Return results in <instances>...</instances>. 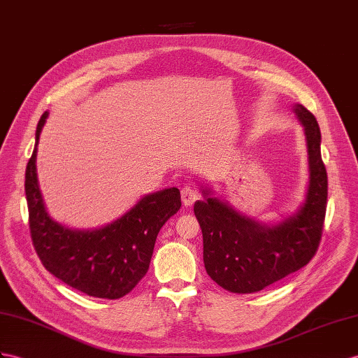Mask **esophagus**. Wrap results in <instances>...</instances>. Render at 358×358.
Listing matches in <instances>:
<instances>
[{"label": "esophagus", "instance_id": "1", "mask_svg": "<svg viewBox=\"0 0 358 358\" xmlns=\"http://www.w3.org/2000/svg\"><path fill=\"white\" fill-rule=\"evenodd\" d=\"M198 198H199V194L195 187L185 186L181 189V199H182V204H185L186 207H190Z\"/></svg>", "mask_w": 358, "mask_h": 358}]
</instances>
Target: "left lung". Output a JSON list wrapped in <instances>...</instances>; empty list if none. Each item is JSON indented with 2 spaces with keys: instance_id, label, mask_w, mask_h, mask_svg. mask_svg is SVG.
<instances>
[{
  "instance_id": "1",
  "label": "left lung",
  "mask_w": 358,
  "mask_h": 358,
  "mask_svg": "<svg viewBox=\"0 0 358 358\" xmlns=\"http://www.w3.org/2000/svg\"><path fill=\"white\" fill-rule=\"evenodd\" d=\"M293 112L304 127L308 154L307 194L295 213L275 225L262 224L213 196L210 187L201 189L204 199L194 206L203 231L206 271L228 292H260L304 268L317 251L328 196L320 130L304 106L295 104Z\"/></svg>"
}]
</instances>
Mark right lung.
<instances>
[{"label":"right lung","mask_w":358,"mask_h":358,"mask_svg":"<svg viewBox=\"0 0 358 358\" xmlns=\"http://www.w3.org/2000/svg\"><path fill=\"white\" fill-rule=\"evenodd\" d=\"M48 112L36 128V143L25 169L30 234L45 269L68 286L94 298L117 299L148 272L160 228L181 207L177 187L137 201L116 221L96 230H72L48 215L36 173L38 143Z\"/></svg>","instance_id":"1"}]
</instances>
